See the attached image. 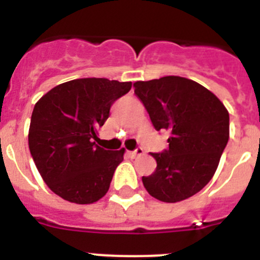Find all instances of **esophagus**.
Segmentation results:
<instances>
[{
    "label": "esophagus",
    "instance_id": "1",
    "mask_svg": "<svg viewBox=\"0 0 260 260\" xmlns=\"http://www.w3.org/2000/svg\"><path fill=\"white\" fill-rule=\"evenodd\" d=\"M143 153H144L143 148H142V147H138L137 150H134L130 152V155H132L133 157H135V156H141V155H143Z\"/></svg>",
    "mask_w": 260,
    "mask_h": 260
}]
</instances>
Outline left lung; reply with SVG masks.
I'll return each mask as SVG.
<instances>
[{
  "label": "left lung",
  "instance_id": "8db88e82",
  "mask_svg": "<svg viewBox=\"0 0 260 260\" xmlns=\"http://www.w3.org/2000/svg\"><path fill=\"white\" fill-rule=\"evenodd\" d=\"M134 92L156 130L171 133L169 148L151 153L157 167L142 177L153 198L167 203L185 201L201 191L215 174L229 139V113L217 96L182 77L139 80Z\"/></svg>",
  "mask_w": 260,
  "mask_h": 260
}]
</instances>
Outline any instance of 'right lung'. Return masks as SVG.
<instances>
[{"instance_id": "obj_1", "label": "right lung", "mask_w": 260, "mask_h": 260, "mask_svg": "<svg viewBox=\"0 0 260 260\" xmlns=\"http://www.w3.org/2000/svg\"><path fill=\"white\" fill-rule=\"evenodd\" d=\"M132 82L82 78L58 84L35 104L28 132L32 158L54 194L77 204H91L109 190L125 148L99 147L98 128L112 104Z\"/></svg>"}]
</instances>
